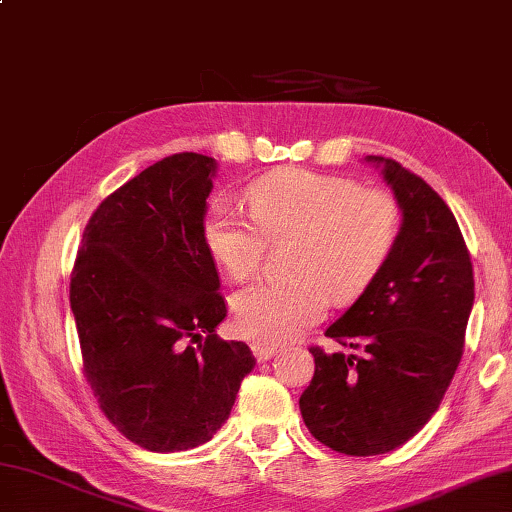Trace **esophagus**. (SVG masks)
<instances>
[{"label": "esophagus", "instance_id": "esophagus-1", "mask_svg": "<svg viewBox=\"0 0 512 512\" xmlns=\"http://www.w3.org/2000/svg\"><path fill=\"white\" fill-rule=\"evenodd\" d=\"M253 356L259 360V362H264V360H271L275 353H277V345H268V342H253Z\"/></svg>", "mask_w": 512, "mask_h": 512}]
</instances>
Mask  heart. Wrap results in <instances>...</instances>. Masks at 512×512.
Masks as SVG:
<instances>
[{
  "label": "heart",
  "instance_id": "heart-1",
  "mask_svg": "<svg viewBox=\"0 0 512 512\" xmlns=\"http://www.w3.org/2000/svg\"><path fill=\"white\" fill-rule=\"evenodd\" d=\"M250 219L224 203L203 221L208 253L230 280L253 277L266 239L291 237L282 280L244 288L232 300L239 336L284 342L318 324L329 306L347 302L374 282L401 237V206L385 190L360 188L347 176L277 170L246 190Z\"/></svg>",
  "mask_w": 512,
  "mask_h": 512
}]
</instances>
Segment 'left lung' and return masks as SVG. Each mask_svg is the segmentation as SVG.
Listing matches in <instances>:
<instances>
[{"label": "left lung", "mask_w": 512, "mask_h": 512, "mask_svg": "<svg viewBox=\"0 0 512 512\" xmlns=\"http://www.w3.org/2000/svg\"><path fill=\"white\" fill-rule=\"evenodd\" d=\"M374 161L403 210L401 237L365 293L324 331L358 353L309 347L315 371L300 396L309 432L351 457L398 448L439 410L475 302L470 253L448 203L398 161Z\"/></svg>", "instance_id": "left-lung-1"}]
</instances>
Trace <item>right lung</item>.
Listing matches in <instances>:
<instances>
[{
	"label": "right lung",
	"mask_w": 512,
	"mask_h": 512,
	"mask_svg": "<svg viewBox=\"0 0 512 512\" xmlns=\"http://www.w3.org/2000/svg\"><path fill=\"white\" fill-rule=\"evenodd\" d=\"M215 161L165 156L89 217L69 302L82 374L109 423L152 452L212 439L255 365L215 327L228 304L203 239Z\"/></svg>",
	"instance_id": "1"
}]
</instances>
